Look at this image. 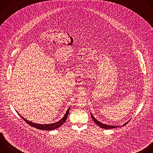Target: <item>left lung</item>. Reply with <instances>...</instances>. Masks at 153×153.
<instances>
[{
  "label": "left lung",
  "instance_id": "obj_1",
  "mask_svg": "<svg viewBox=\"0 0 153 153\" xmlns=\"http://www.w3.org/2000/svg\"><path fill=\"white\" fill-rule=\"evenodd\" d=\"M91 117H92V119H93V120H94V122L97 125H99L100 128H104V129H111V128H117V127H120L119 126H112V125H106V124H103V123H102L101 122H99L97 119H96L94 117H93V116L91 114ZM128 123V122H126V123H125V124H123V126H125L126 124H127Z\"/></svg>",
  "mask_w": 153,
  "mask_h": 153
}]
</instances>
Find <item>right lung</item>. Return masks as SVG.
<instances>
[{
    "mask_svg": "<svg viewBox=\"0 0 153 153\" xmlns=\"http://www.w3.org/2000/svg\"><path fill=\"white\" fill-rule=\"evenodd\" d=\"M70 108H69L68 109V110H67L66 114H65V116L63 117V118L60 120H59L57 122L53 123H50V124H46V125H45V124L44 125H43V124H37V123H34L31 122L26 120L23 117H22V116H20V117H21L22 119L25 120V122H26V123H27L28 125H30L31 126H33V127H34L36 128H37V129H42V130L50 131V130L55 129L56 128H58L60 127L65 123V122L66 121V120H67V119L68 117V114H69V111H70ZM18 114L19 116H20L19 113H18Z\"/></svg>",
    "mask_w": 153,
    "mask_h": 153,
    "instance_id": "add662e5",
    "label": "right lung"
}]
</instances>
